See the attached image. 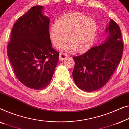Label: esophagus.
Wrapping results in <instances>:
<instances>
[{
    "label": "esophagus",
    "instance_id": "34e87169",
    "mask_svg": "<svg viewBox=\"0 0 129 129\" xmlns=\"http://www.w3.org/2000/svg\"><path fill=\"white\" fill-rule=\"evenodd\" d=\"M67 57H68V56H67V54L63 53V52H60L59 55V59L60 61H62L64 60V59L66 58H67Z\"/></svg>",
    "mask_w": 129,
    "mask_h": 129
}]
</instances>
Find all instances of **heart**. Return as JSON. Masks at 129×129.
Here are the masks:
<instances>
[{
    "mask_svg": "<svg viewBox=\"0 0 129 129\" xmlns=\"http://www.w3.org/2000/svg\"><path fill=\"white\" fill-rule=\"evenodd\" d=\"M98 33V24L89 16L79 13L62 16L50 28V37L54 46L59 48L67 40V51L78 52L88 51L94 43Z\"/></svg>",
    "mask_w": 129,
    "mask_h": 129,
    "instance_id": "1",
    "label": "heart"
}]
</instances>
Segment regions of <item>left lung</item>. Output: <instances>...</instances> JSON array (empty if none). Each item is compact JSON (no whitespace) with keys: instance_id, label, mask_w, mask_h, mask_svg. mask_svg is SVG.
I'll return each instance as SVG.
<instances>
[{"instance_id":"obj_1","label":"left lung","mask_w":129,"mask_h":129,"mask_svg":"<svg viewBox=\"0 0 129 129\" xmlns=\"http://www.w3.org/2000/svg\"><path fill=\"white\" fill-rule=\"evenodd\" d=\"M105 31L108 35L103 44L92 47L82 55L73 57L74 81L84 91L93 92L104 86L121 59L123 43L118 24L110 20Z\"/></svg>"}]
</instances>
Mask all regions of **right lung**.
<instances>
[{
    "mask_svg": "<svg viewBox=\"0 0 129 129\" xmlns=\"http://www.w3.org/2000/svg\"><path fill=\"white\" fill-rule=\"evenodd\" d=\"M44 7L35 6L21 16L11 33L8 56L14 74L27 88L42 90L51 81L59 53L52 47L50 18Z\"/></svg>",
    "mask_w": 129,
    "mask_h": 129,
    "instance_id": "add662e5",
    "label": "right lung"
}]
</instances>
